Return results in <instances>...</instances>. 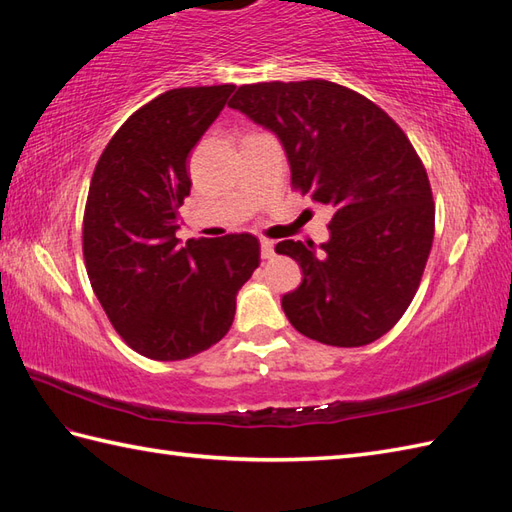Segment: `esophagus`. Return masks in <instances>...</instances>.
<instances>
[{
  "mask_svg": "<svg viewBox=\"0 0 512 512\" xmlns=\"http://www.w3.org/2000/svg\"><path fill=\"white\" fill-rule=\"evenodd\" d=\"M262 257L264 259H273L275 257V244L270 239H262Z\"/></svg>",
  "mask_w": 512,
  "mask_h": 512,
  "instance_id": "obj_1",
  "label": "esophagus"
}]
</instances>
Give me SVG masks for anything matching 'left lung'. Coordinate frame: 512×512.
<instances>
[{"label": "left lung", "instance_id": "left-lung-1", "mask_svg": "<svg viewBox=\"0 0 512 512\" xmlns=\"http://www.w3.org/2000/svg\"><path fill=\"white\" fill-rule=\"evenodd\" d=\"M275 132L290 184L332 206L330 242L275 246L303 270L281 299L292 328L334 347L374 343L416 295L436 233L427 169L387 112L345 85L270 81L242 85L228 101Z\"/></svg>", "mask_w": 512, "mask_h": 512}]
</instances>
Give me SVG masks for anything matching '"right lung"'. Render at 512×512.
<instances>
[{
    "label": "right lung",
    "instance_id": "right-lung-1",
    "mask_svg": "<svg viewBox=\"0 0 512 512\" xmlns=\"http://www.w3.org/2000/svg\"><path fill=\"white\" fill-rule=\"evenodd\" d=\"M235 85L176 88L140 107L96 162L83 213L94 295L134 352L182 361L231 330L235 297L259 266L250 233L189 239L178 209L191 193L187 158Z\"/></svg>",
    "mask_w": 512,
    "mask_h": 512
}]
</instances>
